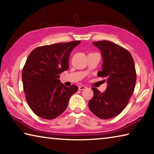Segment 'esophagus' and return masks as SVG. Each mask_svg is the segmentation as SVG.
Listing matches in <instances>:
<instances>
[{"mask_svg":"<svg viewBox=\"0 0 154 154\" xmlns=\"http://www.w3.org/2000/svg\"><path fill=\"white\" fill-rule=\"evenodd\" d=\"M87 87H85V85H80V86H79V90H83L85 89H86Z\"/></svg>","mask_w":154,"mask_h":154,"instance_id":"1","label":"esophagus"}]
</instances>
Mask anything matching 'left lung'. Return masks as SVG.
Masks as SVG:
<instances>
[{"label":"left lung","mask_w":154,"mask_h":154,"mask_svg":"<svg viewBox=\"0 0 154 154\" xmlns=\"http://www.w3.org/2000/svg\"><path fill=\"white\" fill-rule=\"evenodd\" d=\"M100 50L102 70L98 76L105 77L106 89L100 92L95 88L93 98L88 103L90 111L98 118H114L124 110L134 92L137 81L134 62L130 52L109 41L93 42Z\"/></svg>","instance_id":"1"}]
</instances>
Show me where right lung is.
Segmentation results:
<instances>
[{
    "instance_id": "1",
    "label": "right lung",
    "mask_w": 154,
    "mask_h": 154,
    "mask_svg": "<svg viewBox=\"0 0 154 154\" xmlns=\"http://www.w3.org/2000/svg\"><path fill=\"white\" fill-rule=\"evenodd\" d=\"M79 41L38 47L28 56L22 71V82L28 105L36 116L53 119L67 108L78 87L68 88L59 79L69 69V56Z\"/></svg>"
}]
</instances>
